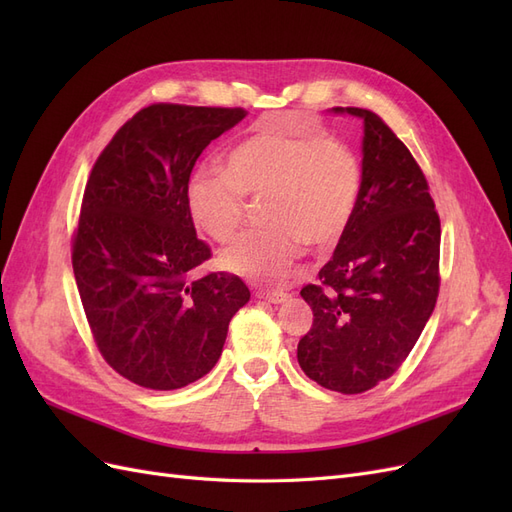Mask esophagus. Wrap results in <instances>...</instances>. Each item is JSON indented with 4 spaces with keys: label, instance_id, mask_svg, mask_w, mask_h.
<instances>
[{
    "label": "esophagus",
    "instance_id": "obj_1",
    "mask_svg": "<svg viewBox=\"0 0 512 512\" xmlns=\"http://www.w3.org/2000/svg\"><path fill=\"white\" fill-rule=\"evenodd\" d=\"M256 297L262 301H269V303H284L288 299V294L284 290H256Z\"/></svg>",
    "mask_w": 512,
    "mask_h": 512
}]
</instances>
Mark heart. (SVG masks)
Here are the masks:
<instances>
[{
  "instance_id": "heart-1",
  "label": "heart",
  "mask_w": 512,
  "mask_h": 512,
  "mask_svg": "<svg viewBox=\"0 0 512 512\" xmlns=\"http://www.w3.org/2000/svg\"><path fill=\"white\" fill-rule=\"evenodd\" d=\"M354 151L307 126L301 115L260 119L226 153V168L200 166L185 185L194 226L226 243L245 218V198H265L262 228L241 235L220 254V267L245 280L269 282L301 252L329 250L346 232L361 196Z\"/></svg>"
}]
</instances>
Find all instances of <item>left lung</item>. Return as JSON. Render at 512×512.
<instances>
[{
	"mask_svg": "<svg viewBox=\"0 0 512 512\" xmlns=\"http://www.w3.org/2000/svg\"><path fill=\"white\" fill-rule=\"evenodd\" d=\"M363 121L361 196L333 258L301 297L314 324L297 359L307 378L344 395L391 378L421 337L440 290V218L421 166L371 111Z\"/></svg>",
	"mask_w": 512,
	"mask_h": 512,
	"instance_id": "1",
	"label": "left lung"
}]
</instances>
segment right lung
Here are the masks:
<instances>
[{
	"label": "right lung",
	"instance_id": "right-lung-1",
	"mask_svg": "<svg viewBox=\"0 0 512 512\" xmlns=\"http://www.w3.org/2000/svg\"><path fill=\"white\" fill-rule=\"evenodd\" d=\"M243 108L151 104L123 123L85 185L72 269L104 361L153 391H175L218 363L228 324L250 301L230 273L192 277L211 258L185 207L203 149Z\"/></svg>",
	"mask_w": 512,
	"mask_h": 512
}]
</instances>
